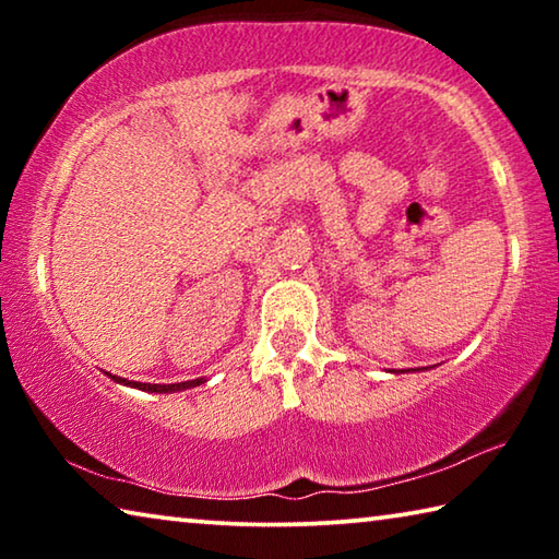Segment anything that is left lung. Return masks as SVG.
Wrapping results in <instances>:
<instances>
[{"instance_id": "8db88e82", "label": "left lung", "mask_w": 559, "mask_h": 559, "mask_svg": "<svg viewBox=\"0 0 559 559\" xmlns=\"http://www.w3.org/2000/svg\"><path fill=\"white\" fill-rule=\"evenodd\" d=\"M416 370H419V367H416ZM416 370H414V372H416ZM424 370H427V367H424Z\"/></svg>"}]
</instances>
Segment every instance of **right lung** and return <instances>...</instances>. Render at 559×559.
<instances>
[{"label": "right lung", "instance_id": "1", "mask_svg": "<svg viewBox=\"0 0 559 559\" xmlns=\"http://www.w3.org/2000/svg\"><path fill=\"white\" fill-rule=\"evenodd\" d=\"M110 380H116L118 384H126V386H135V390H143V392H155V394H173V392H185V390H192V386H200L206 380L204 377H197V380H189V382H177V384H147V382H130L126 377H116V374H108Z\"/></svg>", "mask_w": 559, "mask_h": 559}]
</instances>
